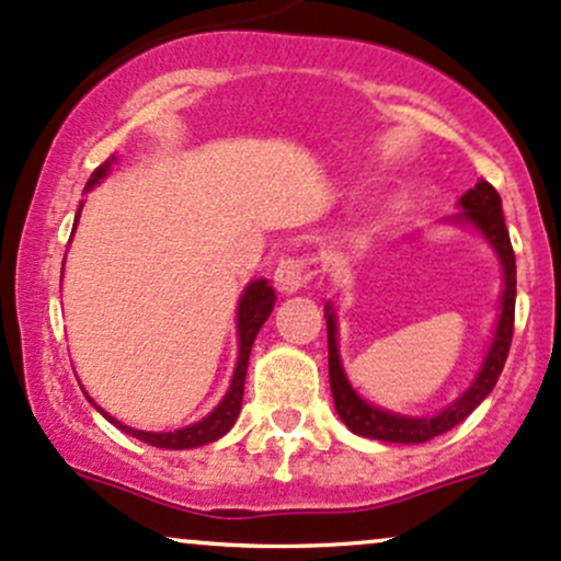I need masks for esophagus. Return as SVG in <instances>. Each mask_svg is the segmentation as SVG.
<instances>
[{
    "mask_svg": "<svg viewBox=\"0 0 561 561\" xmlns=\"http://www.w3.org/2000/svg\"><path fill=\"white\" fill-rule=\"evenodd\" d=\"M314 273H318L314 260H307V256H286V260H280L278 267H275V288H278L280 294H297L305 283L312 280Z\"/></svg>",
    "mask_w": 561,
    "mask_h": 561,
    "instance_id": "esophagus-1",
    "label": "esophagus"
}]
</instances>
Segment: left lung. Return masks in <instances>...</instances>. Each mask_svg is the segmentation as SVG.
I'll return each instance as SVG.
<instances>
[{
	"label": "left lung",
	"instance_id": "8db88e82",
	"mask_svg": "<svg viewBox=\"0 0 561 561\" xmlns=\"http://www.w3.org/2000/svg\"><path fill=\"white\" fill-rule=\"evenodd\" d=\"M461 214L456 219H467L474 225L477 230L488 238L490 247L499 254L501 267H503V299H501V314L499 325H495L493 344H490L484 363L477 374V379L471 381V387L461 394L453 405L439 411L437 416L430 419H413V416H400V413L381 411V408L368 405L360 394L352 389V383L344 376L342 360H339V347H336V318H333L331 305H325V323H329V376H331V394L333 405H336L339 419L350 426L352 432L360 434V437L370 439H383V443H426V439L439 437L453 426L461 424L463 419L474 411L480 402L493 392L495 381H499L503 363L508 357V347H512L514 336V301H517V260H514L512 238H508L506 219H503L501 209V196L488 180L477 182L471 191L461 196Z\"/></svg>",
	"mask_w": 561,
	"mask_h": 561
}]
</instances>
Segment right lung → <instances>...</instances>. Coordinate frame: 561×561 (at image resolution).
<instances>
[{
    "label": "right lung",
    "instance_id": "add662e5",
    "mask_svg": "<svg viewBox=\"0 0 561 561\" xmlns=\"http://www.w3.org/2000/svg\"><path fill=\"white\" fill-rule=\"evenodd\" d=\"M113 161V159H111ZM111 161L100 163L98 169L92 172L90 182H87V191L98 185L105 174L111 172ZM275 305V291L273 286H267V280H254L249 283V288L243 291L241 305H238V363H236V374H232L230 389L225 394L222 402L209 413L206 419H201L198 424L185 426V430L178 432H140V430H131V426H124L122 421H116L113 416H108L105 411V419L111 424H116L118 430L131 434V437L142 439V443L153 445V448H163V450H187V448H198V445L214 443L219 439L222 434L230 432V426L236 424L238 413H241V400H243V381H247V368H249V355H251V344H254L256 333H260L262 323L270 318Z\"/></svg>",
    "mask_w": 561,
    "mask_h": 561
}]
</instances>
